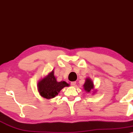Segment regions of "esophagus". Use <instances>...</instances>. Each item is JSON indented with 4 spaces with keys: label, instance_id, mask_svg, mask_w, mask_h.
Here are the masks:
<instances>
[{
    "label": "esophagus",
    "instance_id": "34e87169",
    "mask_svg": "<svg viewBox=\"0 0 133 133\" xmlns=\"http://www.w3.org/2000/svg\"><path fill=\"white\" fill-rule=\"evenodd\" d=\"M70 85L71 86H75L76 85V82H71L70 83Z\"/></svg>",
    "mask_w": 133,
    "mask_h": 133
}]
</instances>
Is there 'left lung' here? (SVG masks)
I'll return each mask as SVG.
<instances>
[{
	"mask_svg": "<svg viewBox=\"0 0 133 133\" xmlns=\"http://www.w3.org/2000/svg\"><path fill=\"white\" fill-rule=\"evenodd\" d=\"M84 89L86 92H89L92 89H94V83L90 78H87L85 84L83 85Z\"/></svg>",
	"mask_w": 133,
	"mask_h": 133,
	"instance_id": "1",
	"label": "left lung"
}]
</instances>
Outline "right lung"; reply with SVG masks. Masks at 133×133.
Wrapping results in <instances>:
<instances>
[{"instance_id": "obj_1", "label": "right lung", "mask_w": 133, "mask_h": 133, "mask_svg": "<svg viewBox=\"0 0 133 133\" xmlns=\"http://www.w3.org/2000/svg\"><path fill=\"white\" fill-rule=\"evenodd\" d=\"M68 86L69 84L65 81L58 82L54 75V71H52L45 78L39 82L38 89L41 96L49 99L55 97L63 88Z\"/></svg>"}]
</instances>
